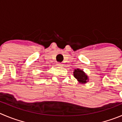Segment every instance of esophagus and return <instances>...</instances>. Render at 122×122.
<instances>
[{"instance_id":"esophagus-1","label":"esophagus","mask_w":122,"mask_h":122,"mask_svg":"<svg viewBox=\"0 0 122 122\" xmlns=\"http://www.w3.org/2000/svg\"><path fill=\"white\" fill-rule=\"evenodd\" d=\"M57 65L58 66H62L63 65H62V63H57Z\"/></svg>"}]
</instances>
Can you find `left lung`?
<instances>
[{"instance_id": "obj_1", "label": "left lung", "mask_w": 122, "mask_h": 122, "mask_svg": "<svg viewBox=\"0 0 122 122\" xmlns=\"http://www.w3.org/2000/svg\"><path fill=\"white\" fill-rule=\"evenodd\" d=\"M74 77L81 84H86L89 81V76L83 70L77 68L73 72Z\"/></svg>"}]
</instances>
